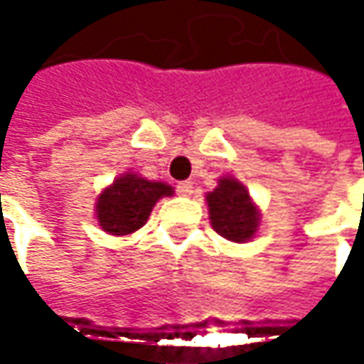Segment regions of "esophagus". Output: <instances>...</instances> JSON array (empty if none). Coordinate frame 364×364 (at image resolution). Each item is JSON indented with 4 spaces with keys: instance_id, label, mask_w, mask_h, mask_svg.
I'll use <instances>...</instances> for the list:
<instances>
[{
    "instance_id": "34e87169",
    "label": "esophagus",
    "mask_w": 364,
    "mask_h": 364,
    "mask_svg": "<svg viewBox=\"0 0 364 364\" xmlns=\"http://www.w3.org/2000/svg\"><path fill=\"white\" fill-rule=\"evenodd\" d=\"M176 192H178L180 196H190V194H192V182H178Z\"/></svg>"
}]
</instances>
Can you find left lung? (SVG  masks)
Returning <instances> with one entry per match:
<instances>
[{"instance_id": "8db88e82", "label": "left lung", "mask_w": 364, "mask_h": 364, "mask_svg": "<svg viewBox=\"0 0 364 364\" xmlns=\"http://www.w3.org/2000/svg\"><path fill=\"white\" fill-rule=\"evenodd\" d=\"M213 229L235 243L249 241L257 231V208L251 203L243 184L232 178H223L213 192L206 194Z\"/></svg>"}]
</instances>
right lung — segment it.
<instances>
[{
    "label": "right lung",
    "instance_id": "add662e5",
    "mask_svg": "<svg viewBox=\"0 0 364 364\" xmlns=\"http://www.w3.org/2000/svg\"><path fill=\"white\" fill-rule=\"evenodd\" d=\"M172 192L164 182H149L135 174L121 176L99 196V225L111 235H129L141 229L154 204Z\"/></svg>",
    "mask_w": 364,
    "mask_h": 364
}]
</instances>
